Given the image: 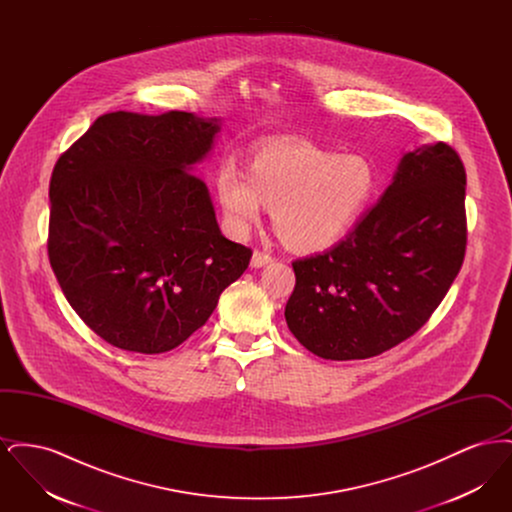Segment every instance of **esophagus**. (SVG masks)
I'll return each instance as SVG.
<instances>
[{
  "label": "esophagus",
  "mask_w": 512,
  "mask_h": 512,
  "mask_svg": "<svg viewBox=\"0 0 512 512\" xmlns=\"http://www.w3.org/2000/svg\"><path fill=\"white\" fill-rule=\"evenodd\" d=\"M268 263H272V255H268L265 251H253V257H251V267L253 268H261L268 265Z\"/></svg>",
  "instance_id": "obj_1"
}]
</instances>
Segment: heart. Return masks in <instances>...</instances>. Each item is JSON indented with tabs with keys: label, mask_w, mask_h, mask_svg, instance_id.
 Returning a JSON list of instances; mask_svg holds the SVG:
<instances>
[{
	"label": "heart",
	"mask_w": 512,
	"mask_h": 512,
	"mask_svg": "<svg viewBox=\"0 0 512 512\" xmlns=\"http://www.w3.org/2000/svg\"><path fill=\"white\" fill-rule=\"evenodd\" d=\"M378 188L380 176L370 159L307 142L261 147L249 174L232 161L217 174V194L234 230L244 232L270 205L280 238L301 251L340 244Z\"/></svg>",
	"instance_id": "b5f03b06"
}]
</instances>
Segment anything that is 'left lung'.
Segmentation results:
<instances>
[{"label":"left lung","mask_w":512,"mask_h":512,"mask_svg":"<svg viewBox=\"0 0 512 512\" xmlns=\"http://www.w3.org/2000/svg\"><path fill=\"white\" fill-rule=\"evenodd\" d=\"M466 172L447 144L401 157L393 182L322 255L297 259L286 322L322 359L376 357L418 332L463 267Z\"/></svg>","instance_id":"1"}]
</instances>
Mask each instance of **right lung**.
I'll return each mask as SVG.
<instances>
[{
    "label": "right lung",
    "mask_w": 512,
    "mask_h": 512,
    "mask_svg": "<svg viewBox=\"0 0 512 512\" xmlns=\"http://www.w3.org/2000/svg\"><path fill=\"white\" fill-rule=\"evenodd\" d=\"M219 130L184 111L107 113L55 163L49 263L76 315L119 349L178 347L249 265L190 172Z\"/></svg>",
    "instance_id": "obj_1"
}]
</instances>
